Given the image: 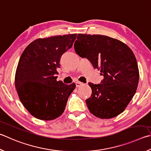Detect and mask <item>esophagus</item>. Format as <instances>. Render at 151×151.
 <instances>
[{"label":"esophagus","mask_w":151,"mask_h":151,"mask_svg":"<svg viewBox=\"0 0 151 151\" xmlns=\"http://www.w3.org/2000/svg\"><path fill=\"white\" fill-rule=\"evenodd\" d=\"M75 84H76V88L80 87L81 86H82V85H83V84H84V83H81V82H78V81L76 82Z\"/></svg>","instance_id":"1"}]
</instances>
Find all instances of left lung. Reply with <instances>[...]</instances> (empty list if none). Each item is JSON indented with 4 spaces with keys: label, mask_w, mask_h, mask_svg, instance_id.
Listing matches in <instances>:
<instances>
[{
    "label": "left lung",
    "mask_w": 151,
    "mask_h": 151,
    "mask_svg": "<svg viewBox=\"0 0 151 151\" xmlns=\"http://www.w3.org/2000/svg\"><path fill=\"white\" fill-rule=\"evenodd\" d=\"M74 47L104 76L100 84L88 83L92 95L86 103L90 113L102 119L121 114L139 83L138 65L132 50L120 41L102 35L78 34Z\"/></svg>",
    "instance_id": "obj_1"
}]
</instances>
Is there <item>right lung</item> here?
Segmentation results:
<instances>
[{
    "label": "right lung",
    "instance_id": "1",
    "mask_svg": "<svg viewBox=\"0 0 151 151\" xmlns=\"http://www.w3.org/2000/svg\"><path fill=\"white\" fill-rule=\"evenodd\" d=\"M76 34L37 39L28 45L19 60L15 86L21 102L33 116L53 120L63 113L75 84L57 81V68Z\"/></svg>",
    "mask_w": 151,
    "mask_h": 151
}]
</instances>
